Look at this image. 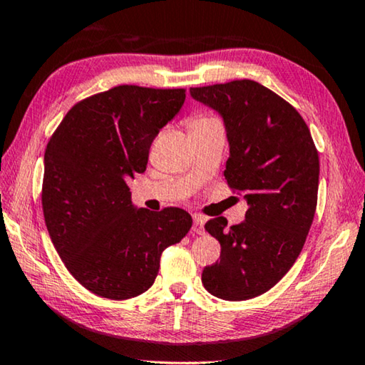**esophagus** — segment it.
Segmentation results:
<instances>
[{
    "label": "esophagus",
    "mask_w": 365,
    "mask_h": 365,
    "mask_svg": "<svg viewBox=\"0 0 365 365\" xmlns=\"http://www.w3.org/2000/svg\"><path fill=\"white\" fill-rule=\"evenodd\" d=\"M192 219H194L192 232H194V234H197V235H202V234H204L205 217H202V215H199V214H194V215H192Z\"/></svg>",
    "instance_id": "1"
}]
</instances>
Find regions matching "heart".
Listing matches in <instances>:
<instances>
[{"mask_svg":"<svg viewBox=\"0 0 365 365\" xmlns=\"http://www.w3.org/2000/svg\"><path fill=\"white\" fill-rule=\"evenodd\" d=\"M212 123H217V120L212 117H207V115H194V117L189 120V126H191V130L200 128V126L212 125Z\"/></svg>","mask_w":365,"mask_h":365,"instance_id":"obj_1","label":"heart"}]
</instances>
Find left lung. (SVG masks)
<instances>
[{
    "label": "left lung",
    "instance_id": "1",
    "mask_svg": "<svg viewBox=\"0 0 365 365\" xmlns=\"http://www.w3.org/2000/svg\"><path fill=\"white\" fill-rule=\"evenodd\" d=\"M189 93L224 121V176L248 204L240 224L227 227L225 217L205 224L219 240L220 260L204 268L202 284L220 299L255 298L273 288L303 250L318 202V151L297 110L258 82L234 81Z\"/></svg>",
    "mask_w": 365,
    "mask_h": 365
}]
</instances>
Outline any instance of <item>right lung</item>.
<instances>
[{
  "label": "right lung",
  "mask_w": 365,
  "mask_h": 365,
  "mask_svg": "<svg viewBox=\"0 0 365 365\" xmlns=\"http://www.w3.org/2000/svg\"><path fill=\"white\" fill-rule=\"evenodd\" d=\"M182 88L120 86L77 103L44 155L42 210L67 270L88 292L128 299L155 283L166 247L191 229L186 210L138 209L128 181L184 105Z\"/></svg>",
  "instance_id": "add662e5"
}]
</instances>
